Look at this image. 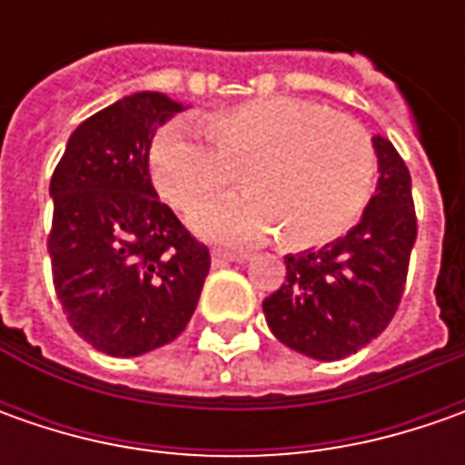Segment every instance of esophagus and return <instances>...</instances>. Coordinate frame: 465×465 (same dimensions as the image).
<instances>
[{
	"label": "esophagus",
	"mask_w": 465,
	"mask_h": 465,
	"mask_svg": "<svg viewBox=\"0 0 465 465\" xmlns=\"http://www.w3.org/2000/svg\"><path fill=\"white\" fill-rule=\"evenodd\" d=\"M245 261V256H241V253H227V251H223V248H214L212 251V263L214 266H224V263H242Z\"/></svg>",
	"instance_id": "34e87169"
}]
</instances>
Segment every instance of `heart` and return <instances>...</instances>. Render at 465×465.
<instances>
[{
	"instance_id": "b5f03b06",
	"label": "heart",
	"mask_w": 465,
	"mask_h": 465,
	"mask_svg": "<svg viewBox=\"0 0 465 465\" xmlns=\"http://www.w3.org/2000/svg\"><path fill=\"white\" fill-rule=\"evenodd\" d=\"M206 141L170 121L150 142L147 170L157 193L178 212L223 196L238 173L245 199L209 206L193 227L223 241H261L279 232L287 251L336 241L362 217L375 186L367 132L311 100L251 98L199 118Z\"/></svg>"
}]
</instances>
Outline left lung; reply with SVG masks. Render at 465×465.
I'll return each mask as SVG.
<instances>
[{
    "label": "left lung",
    "mask_w": 465,
    "mask_h": 465,
    "mask_svg": "<svg viewBox=\"0 0 465 465\" xmlns=\"http://www.w3.org/2000/svg\"><path fill=\"white\" fill-rule=\"evenodd\" d=\"M381 178L360 224L344 238L287 256V277L263 300L282 344L312 360H341L378 339L401 305L417 241L411 175L399 150L372 139Z\"/></svg>",
    "instance_id": "obj_1"
}]
</instances>
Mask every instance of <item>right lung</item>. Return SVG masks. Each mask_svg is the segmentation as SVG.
<instances>
[{"mask_svg":"<svg viewBox=\"0 0 465 465\" xmlns=\"http://www.w3.org/2000/svg\"><path fill=\"white\" fill-rule=\"evenodd\" d=\"M181 103L136 93L82 121L51 175L48 256L69 326L103 354L136 357L186 329L209 248L157 199L154 129Z\"/></svg>","mask_w":465,"mask_h":465,"instance_id":"1","label":"right lung"}]
</instances>
